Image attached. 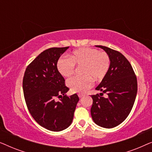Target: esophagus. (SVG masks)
Returning a JSON list of instances; mask_svg holds the SVG:
<instances>
[{
  "mask_svg": "<svg viewBox=\"0 0 152 152\" xmlns=\"http://www.w3.org/2000/svg\"><path fill=\"white\" fill-rule=\"evenodd\" d=\"M84 94H82V93H78V96L79 97H82L83 96H84Z\"/></svg>",
  "mask_w": 152,
  "mask_h": 152,
  "instance_id": "1",
  "label": "esophagus"
}]
</instances>
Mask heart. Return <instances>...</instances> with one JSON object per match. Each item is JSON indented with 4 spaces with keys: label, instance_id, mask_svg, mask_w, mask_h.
I'll use <instances>...</instances> for the list:
<instances>
[{
    "label": "heart",
    "instance_id": "obj_1",
    "mask_svg": "<svg viewBox=\"0 0 152 152\" xmlns=\"http://www.w3.org/2000/svg\"><path fill=\"white\" fill-rule=\"evenodd\" d=\"M75 66L82 67V75L70 78L67 85L75 93H85L95 82L102 80L107 76L111 66V59L105 52L91 48H83L73 51L69 59L61 58L57 62V69L64 77L71 76Z\"/></svg>",
    "mask_w": 152,
    "mask_h": 152
}]
</instances>
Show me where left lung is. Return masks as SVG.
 <instances>
[{"label": "left lung", "instance_id": "8db88e82", "mask_svg": "<svg viewBox=\"0 0 152 152\" xmlns=\"http://www.w3.org/2000/svg\"><path fill=\"white\" fill-rule=\"evenodd\" d=\"M96 47L109 55L111 66L107 76L95 88L102 92L101 95H91V113L95 124L110 129L121 124L132 111L138 90L137 78L129 61L122 53L102 45ZM104 93L107 98L102 96Z\"/></svg>", "mask_w": 152, "mask_h": 152}]
</instances>
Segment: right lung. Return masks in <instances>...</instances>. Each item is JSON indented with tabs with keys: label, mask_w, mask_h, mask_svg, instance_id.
Returning <instances> with one entry per match:
<instances>
[{
	"label": "right lung",
	"mask_w": 152,
	"mask_h": 152,
	"mask_svg": "<svg viewBox=\"0 0 152 152\" xmlns=\"http://www.w3.org/2000/svg\"><path fill=\"white\" fill-rule=\"evenodd\" d=\"M69 47L50 48L27 66L23 80L25 100L31 115L39 124L60 132L72 123L78 95H65L69 88L57 69V61ZM60 100L56 101V98Z\"/></svg>",
	"instance_id": "right-lung-1"
}]
</instances>
